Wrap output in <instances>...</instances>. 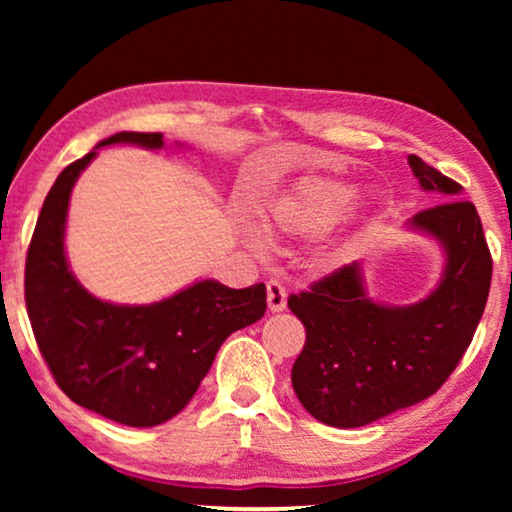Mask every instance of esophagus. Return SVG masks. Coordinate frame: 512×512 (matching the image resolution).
Masks as SVG:
<instances>
[{
  "label": "esophagus",
  "instance_id": "1",
  "mask_svg": "<svg viewBox=\"0 0 512 512\" xmlns=\"http://www.w3.org/2000/svg\"><path fill=\"white\" fill-rule=\"evenodd\" d=\"M268 310L270 312H284L286 310V289L277 279L268 282Z\"/></svg>",
  "mask_w": 512,
  "mask_h": 512
}]
</instances>
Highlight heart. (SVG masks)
I'll use <instances>...</instances> for the list:
<instances>
[{
  "label": "heart",
  "mask_w": 512,
  "mask_h": 512,
  "mask_svg": "<svg viewBox=\"0 0 512 512\" xmlns=\"http://www.w3.org/2000/svg\"><path fill=\"white\" fill-rule=\"evenodd\" d=\"M354 198V186L333 177H300L289 188L277 193L261 212V228L268 235L284 237H317L326 233L345 214ZM254 249L263 242L258 233L247 235ZM342 258V247L335 240H321L317 247V263L333 268Z\"/></svg>",
  "instance_id": "1"
}]
</instances>
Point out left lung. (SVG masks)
<instances>
[{"instance_id":"8db88e82","label":"left lung","mask_w":512,"mask_h":512,"mask_svg":"<svg viewBox=\"0 0 512 512\" xmlns=\"http://www.w3.org/2000/svg\"><path fill=\"white\" fill-rule=\"evenodd\" d=\"M408 165L419 188L440 202L405 223L440 247L436 286L415 303L389 305L368 296L361 263H352L289 298L307 331L291 384L321 424L356 429L436 394L485 312L492 256L473 202L422 158L408 156Z\"/></svg>"}]
</instances>
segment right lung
I'll list each match as a JSON object with an SVG mask.
<instances>
[{
	"mask_svg": "<svg viewBox=\"0 0 512 512\" xmlns=\"http://www.w3.org/2000/svg\"><path fill=\"white\" fill-rule=\"evenodd\" d=\"M132 144L165 149L160 132H118L67 165L48 191L25 265V303L34 338L60 389L125 426H158L179 415L230 333L265 314V284L228 289L198 279L149 305H121L90 293L65 249L72 188L97 149ZM184 149V144H174Z\"/></svg>",
	"mask_w": 512,
	"mask_h": 512,
	"instance_id": "add662e5",
	"label": "right lung"
}]
</instances>
